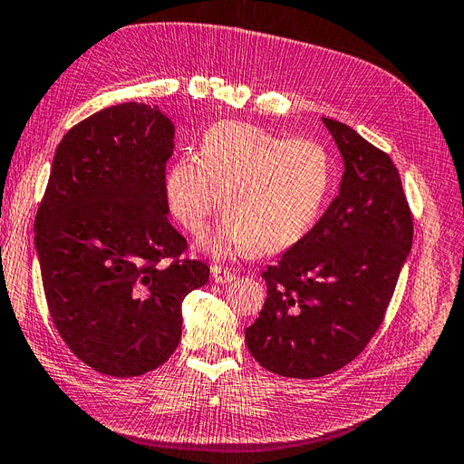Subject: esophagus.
<instances>
[{
  "label": "esophagus",
  "instance_id": "obj_1",
  "mask_svg": "<svg viewBox=\"0 0 464 464\" xmlns=\"http://www.w3.org/2000/svg\"><path fill=\"white\" fill-rule=\"evenodd\" d=\"M210 275H213V280L218 285H228L234 280V275L227 269V266H220V265L210 266Z\"/></svg>",
  "mask_w": 464,
  "mask_h": 464
}]
</instances>
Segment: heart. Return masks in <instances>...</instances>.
Instances as JSON below:
<instances>
[{
	"instance_id": "b5f03b06",
	"label": "heart",
	"mask_w": 464,
	"mask_h": 464,
	"mask_svg": "<svg viewBox=\"0 0 464 464\" xmlns=\"http://www.w3.org/2000/svg\"><path fill=\"white\" fill-rule=\"evenodd\" d=\"M333 186L325 147L286 139L244 121H220L201 139L199 157L179 159L164 178L166 207L199 237L222 207L228 210L208 242L215 256L280 254L314 228Z\"/></svg>"
}]
</instances>
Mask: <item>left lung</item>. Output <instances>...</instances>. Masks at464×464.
Masks as SVG:
<instances>
[{
    "instance_id": "1",
    "label": "left lung",
    "mask_w": 464,
    "mask_h": 464,
    "mask_svg": "<svg viewBox=\"0 0 464 464\" xmlns=\"http://www.w3.org/2000/svg\"><path fill=\"white\" fill-rule=\"evenodd\" d=\"M344 162L339 195L263 273L266 300L246 343L265 370L312 379L353 362L382 325L412 247L399 170L348 125L323 118Z\"/></svg>"
}]
</instances>
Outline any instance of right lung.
Listing matches in <instances>:
<instances>
[{
	"label": "right lung",
	"mask_w": 464,
	"mask_h": 464,
	"mask_svg": "<svg viewBox=\"0 0 464 464\" xmlns=\"http://www.w3.org/2000/svg\"><path fill=\"white\" fill-rule=\"evenodd\" d=\"M172 152V120L123 102L77 123L53 154L34 220L42 285L69 350L106 375L162 366L181 339V302L208 280L205 263L179 259L188 242L166 217Z\"/></svg>",
	"instance_id": "right-lung-1"
}]
</instances>
